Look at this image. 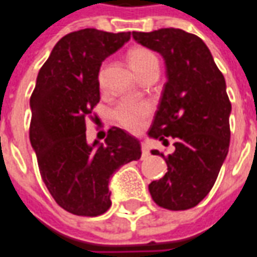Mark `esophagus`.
I'll list each match as a JSON object with an SVG mask.
<instances>
[{"label": "esophagus", "mask_w": 257, "mask_h": 257, "mask_svg": "<svg viewBox=\"0 0 257 257\" xmlns=\"http://www.w3.org/2000/svg\"><path fill=\"white\" fill-rule=\"evenodd\" d=\"M149 154H150V152H149V145H147L146 142H142V156L146 157Z\"/></svg>", "instance_id": "1"}]
</instances>
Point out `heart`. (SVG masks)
Here are the masks:
<instances>
[{"label":"heart","mask_w":257,"mask_h":257,"mask_svg":"<svg viewBox=\"0 0 257 257\" xmlns=\"http://www.w3.org/2000/svg\"><path fill=\"white\" fill-rule=\"evenodd\" d=\"M128 61L135 72L138 73V76H141L142 73H145L149 69L153 68L159 69V58L149 48L135 47L129 50ZM98 80L100 83L103 82V72H100L98 75ZM150 112H152V105L146 101L125 98L115 107L114 118L125 129L131 132H138L143 126V122Z\"/></svg>","instance_id":"heart-1"}]
</instances>
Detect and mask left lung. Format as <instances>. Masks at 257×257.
Wrapping results in <instances>:
<instances>
[{"label": "left lung", "mask_w": 257, "mask_h": 257, "mask_svg": "<svg viewBox=\"0 0 257 257\" xmlns=\"http://www.w3.org/2000/svg\"><path fill=\"white\" fill-rule=\"evenodd\" d=\"M139 44L157 51L166 61L167 82L149 136L175 152L166 159V175L149 185L156 204L168 210H188L211 191L228 154L229 103L225 79L211 53L196 35L174 28L134 32Z\"/></svg>", "instance_id": "left-lung-1"}]
</instances>
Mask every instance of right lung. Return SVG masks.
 Returning <instances> with one entry per match:
<instances>
[{
	"instance_id": "right-lung-1",
	"label": "right lung",
	"mask_w": 257,
	"mask_h": 257,
	"mask_svg": "<svg viewBox=\"0 0 257 257\" xmlns=\"http://www.w3.org/2000/svg\"><path fill=\"white\" fill-rule=\"evenodd\" d=\"M131 32L82 29L64 36L37 75L30 97V143L54 200L75 216L96 217L111 206L112 174L142 156L141 143L112 126L104 143L86 142V119L100 101V66Z\"/></svg>"
}]
</instances>
